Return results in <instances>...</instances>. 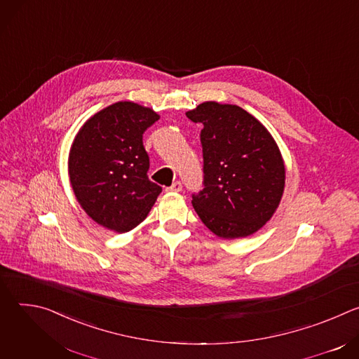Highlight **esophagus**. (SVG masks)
Wrapping results in <instances>:
<instances>
[{
	"mask_svg": "<svg viewBox=\"0 0 359 359\" xmlns=\"http://www.w3.org/2000/svg\"><path fill=\"white\" fill-rule=\"evenodd\" d=\"M166 191H172V193L182 191V183L180 182H175L170 187H166Z\"/></svg>",
	"mask_w": 359,
	"mask_h": 359,
	"instance_id": "1",
	"label": "esophagus"
}]
</instances>
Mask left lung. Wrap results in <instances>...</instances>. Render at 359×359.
Here are the masks:
<instances>
[{"label": "left lung", "mask_w": 359, "mask_h": 359, "mask_svg": "<svg viewBox=\"0 0 359 359\" xmlns=\"http://www.w3.org/2000/svg\"><path fill=\"white\" fill-rule=\"evenodd\" d=\"M186 116L203 125L204 189L191 200L200 220L226 240L259 231L284 193L285 166L277 142L237 105L209 100Z\"/></svg>", "instance_id": "left-lung-1"}]
</instances>
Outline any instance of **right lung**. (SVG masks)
Returning <instances> with one entry per match:
<instances>
[{
  "instance_id": "right-lung-1",
  "label": "right lung",
  "mask_w": 359,
  "mask_h": 359,
  "mask_svg": "<svg viewBox=\"0 0 359 359\" xmlns=\"http://www.w3.org/2000/svg\"><path fill=\"white\" fill-rule=\"evenodd\" d=\"M161 116L130 100L90 116L69 150L68 175L85 213L99 226L126 233L151 210L162 187L147 177L143 132Z\"/></svg>"
}]
</instances>
